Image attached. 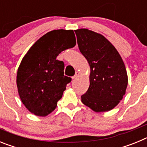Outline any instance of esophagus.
Wrapping results in <instances>:
<instances>
[{"label":"esophagus","mask_w":147,"mask_h":147,"mask_svg":"<svg viewBox=\"0 0 147 147\" xmlns=\"http://www.w3.org/2000/svg\"><path fill=\"white\" fill-rule=\"evenodd\" d=\"M79 76H80V72H78V71H76L74 76L72 77V79H73V80H76V78H77Z\"/></svg>","instance_id":"obj_1"}]
</instances>
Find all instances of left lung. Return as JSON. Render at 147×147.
<instances>
[{"label": "left lung", "mask_w": 147, "mask_h": 147, "mask_svg": "<svg viewBox=\"0 0 147 147\" xmlns=\"http://www.w3.org/2000/svg\"><path fill=\"white\" fill-rule=\"evenodd\" d=\"M74 32L80 52L90 67V86L82 102L96 113L111 110L126 93L128 77L124 62L103 35L87 28Z\"/></svg>", "instance_id": "left-lung-1"}]
</instances>
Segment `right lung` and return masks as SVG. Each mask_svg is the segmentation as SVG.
Listing matches in <instances>:
<instances>
[{"label": "right lung", "mask_w": 147, "mask_h": 147, "mask_svg": "<svg viewBox=\"0 0 147 147\" xmlns=\"http://www.w3.org/2000/svg\"><path fill=\"white\" fill-rule=\"evenodd\" d=\"M76 42L73 30H54L37 40L23 57L18 69L17 87L21 102L32 113L46 116L57 107L71 81L64 75V62L57 57Z\"/></svg>", "instance_id": "add662e5"}]
</instances>
